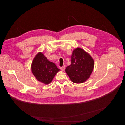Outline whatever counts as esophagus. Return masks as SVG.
Segmentation results:
<instances>
[{"instance_id":"esophagus-1","label":"esophagus","mask_w":125,"mask_h":125,"mask_svg":"<svg viewBox=\"0 0 125 125\" xmlns=\"http://www.w3.org/2000/svg\"><path fill=\"white\" fill-rule=\"evenodd\" d=\"M60 69H61L62 70H65V69H66V66H62V67H60Z\"/></svg>"}]
</instances>
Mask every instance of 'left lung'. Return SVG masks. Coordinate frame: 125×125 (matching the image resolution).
Segmentation results:
<instances>
[{"instance_id":"8db88e82","label":"left lung","mask_w":125,"mask_h":125,"mask_svg":"<svg viewBox=\"0 0 125 125\" xmlns=\"http://www.w3.org/2000/svg\"><path fill=\"white\" fill-rule=\"evenodd\" d=\"M71 65L67 67L66 72L70 80L75 83H81L88 79L94 68V61L91 56L80 48L73 51Z\"/></svg>"}]
</instances>
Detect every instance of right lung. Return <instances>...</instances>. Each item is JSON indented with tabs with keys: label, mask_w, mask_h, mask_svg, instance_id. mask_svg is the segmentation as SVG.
<instances>
[{
	"label": "right lung",
	"mask_w": 125,
	"mask_h": 125,
	"mask_svg": "<svg viewBox=\"0 0 125 125\" xmlns=\"http://www.w3.org/2000/svg\"><path fill=\"white\" fill-rule=\"evenodd\" d=\"M31 69L37 80L46 84L50 83L60 70L54 63L48 60L41 52L37 54L33 59Z\"/></svg>",
	"instance_id": "add662e5"
}]
</instances>
